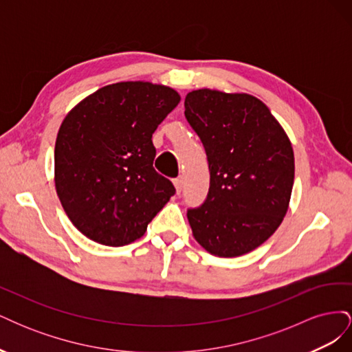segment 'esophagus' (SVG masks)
I'll use <instances>...</instances> for the list:
<instances>
[{"label": "esophagus", "instance_id": "1", "mask_svg": "<svg viewBox=\"0 0 352 352\" xmlns=\"http://www.w3.org/2000/svg\"><path fill=\"white\" fill-rule=\"evenodd\" d=\"M173 184H175V188H176V192H177V194L182 192V189H184V177H182V176L176 177V179L173 180Z\"/></svg>", "mask_w": 352, "mask_h": 352}]
</instances>
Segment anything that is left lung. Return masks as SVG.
Returning a JSON list of instances; mask_svg holds the SVG:
<instances>
[{
	"mask_svg": "<svg viewBox=\"0 0 352 352\" xmlns=\"http://www.w3.org/2000/svg\"><path fill=\"white\" fill-rule=\"evenodd\" d=\"M185 117L207 154L210 188L188 220L199 245L219 257L255 250L279 228L294 186V151L279 122L248 94L198 89Z\"/></svg>",
	"mask_w": 352,
	"mask_h": 352,
	"instance_id": "1",
	"label": "left lung"
}]
</instances>
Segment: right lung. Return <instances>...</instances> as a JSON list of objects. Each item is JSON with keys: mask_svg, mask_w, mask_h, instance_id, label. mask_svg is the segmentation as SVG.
Here are the masks:
<instances>
[{"mask_svg": "<svg viewBox=\"0 0 352 352\" xmlns=\"http://www.w3.org/2000/svg\"><path fill=\"white\" fill-rule=\"evenodd\" d=\"M179 94L150 82H120L79 102L56 141V189L89 239L123 247L140 239L176 189L153 166V133Z\"/></svg>", "mask_w": 352, "mask_h": 352, "instance_id": "1", "label": "right lung"}]
</instances>
